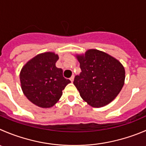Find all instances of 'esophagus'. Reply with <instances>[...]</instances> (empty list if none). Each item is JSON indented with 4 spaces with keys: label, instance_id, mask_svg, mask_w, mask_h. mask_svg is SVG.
Wrapping results in <instances>:
<instances>
[{
    "label": "esophagus",
    "instance_id": "obj_1",
    "mask_svg": "<svg viewBox=\"0 0 146 146\" xmlns=\"http://www.w3.org/2000/svg\"><path fill=\"white\" fill-rule=\"evenodd\" d=\"M70 81L73 82V80H74V76H72L70 78Z\"/></svg>",
    "mask_w": 146,
    "mask_h": 146
}]
</instances>
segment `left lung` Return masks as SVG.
<instances>
[{
    "mask_svg": "<svg viewBox=\"0 0 146 146\" xmlns=\"http://www.w3.org/2000/svg\"><path fill=\"white\" fill-rule=\"evenodd\" d=\"M81 73L73 84L80 97L94 108L106 106L115 98L125 82V69L117 59L105 52L89 49L76 55Z\"/></svg>",
    "mask_w": 146,
    "mask_h": 146,
    "instance_id": "1",
    "label": "left lung"
}]
</instances>
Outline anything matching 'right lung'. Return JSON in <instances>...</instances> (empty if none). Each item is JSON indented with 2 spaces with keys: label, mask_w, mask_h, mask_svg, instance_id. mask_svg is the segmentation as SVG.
<instances>
[{
  "label": "right lung",
  "mask_w": 146,
  "mask_h": 146,
  "mask_svg": "<svg viewBox=\"0 0 146 146\" xmlns=\"http://www.w3.org/2000/svg\"><path fill=\"white\" fill-rule=\"evenodd\" d=\"M58 56L53 52L37 55L27 62L20 73L21 88L27 98L38 107L54 106L70 80L56 66Z\"/></svg>",
  "instance_id": "obj_1"
}]
</instances>
